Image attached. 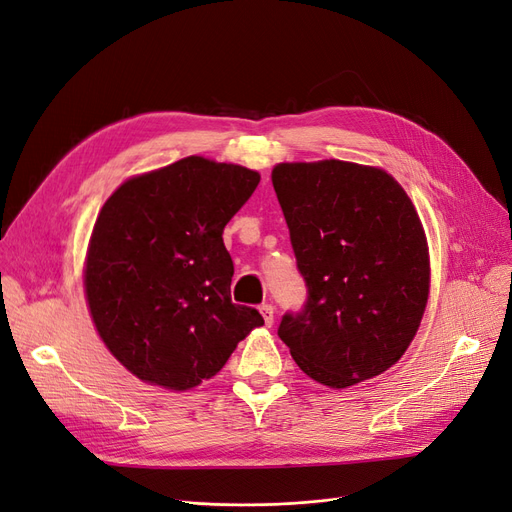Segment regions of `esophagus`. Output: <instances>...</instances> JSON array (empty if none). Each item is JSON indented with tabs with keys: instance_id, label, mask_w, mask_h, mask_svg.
<instances>
[{
	"instance_id": "obj_1",
	"label": "esophagus",
	"mask_w": 512,
	"mask_h": 512,
	"mask_svg": "<svg viewBox=\"0 0 512 512\" xmlns=\"http://www.w3.org/2000/svg\"><path fill=\"white\" fill-rule=\"evenodd\" d=\"M259 312H261L263 320H266V325H268V327H272V323H274V314H276L274 306H272V304H261Z\"/></svg>"
}]
</instances>
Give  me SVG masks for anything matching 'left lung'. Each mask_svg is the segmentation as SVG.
Returning a JSON list of instances; mask_svg holds the SVG:
<instances>
[{
  "instance_id": "1",
  "label": "left lung",
  "mask_w": 512,
  "mask_h": 512,
  "mask_svg": "<svg viewBox=\"0 0 512 512\" xmlns=\"http://www.w3.org/2000/svg\"><path fill=\"white\" fill-rule=\"evenodd\" d=\"M272 183L308 297L278 337L312 380L348 388L392 367L428 301L418 213L386 170L342 160L278 164Z\"/></svg>"
}]
</instances>
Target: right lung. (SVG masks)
Here are the masks:
<instances>
[{
    "instance_id": "add662e5",
    "label": "right lung",
    "mask_w": 512,
    "mask_h": 512,
    "mask_svg": "<svg viewBox=\"0 0 512 512\" xmlns=\"http://www.w3.org/2000/svg\"><path fill=\"white\" fill-rule=\"evenodd\" d=\"M259 173L189 156L122 183L94 223L86 297L109 352L139 380L189 390L263 318L232 304L227 225Z\"/></svg>"
}]
</instances>
